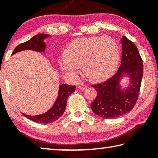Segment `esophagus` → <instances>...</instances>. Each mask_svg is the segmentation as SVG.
I'll use <instances>...</instances> for the list:
<instances>
[{"label":"esophagus","mask_w":158,"mask_h":158,"mask_svg":"<svg viewBox=\"0 0 158 158\" xmlns=\"http://www.w3.org/2000/svg\"><path fill=\"white\" fill-rule=\"evenodd\" d=\"M77 87H78L79 89H81V90H85L87 89V85L84 84H80Z\"/></svg>","instance_id":"esophagus-1"}]
</instances>
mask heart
Wrapping results in <instances>:
<instances>
[{"label": "heart", "instance_id": "heart-1", "mask_svg": "<svg viewBox=\"0 0 158 158\" xmlns=\"http://www.w3.org/2000/svg\"><path fill=\"white\" fill-rule=\"evenodd\" d=\"M60 66L68 75L76 77L80 66L90 79L98 81L114 73L119 61V49L109 36L83 37L72 42L65 51Z\"/></svg>", "mask_w": 158, "mask_h": 158}]
</instances>
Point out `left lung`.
Masks as SVG:
<instances>
[{
	"mask_svg": "<svg viewBox=\"0 0 158 158\" xmlns=\"http://www.w3.org/2000/svg\"><path fill=\"white\" fill-rule=\"evenodd\" d=\"M122 59L117 73L106 81L92 85L97 96L90 105L93 111L105 118H115L130 111L135 105L143 77V61L134 42L123 36ZM126 76L129 84L122 89L119 84Z\"/></svg>",
	"mask_w": 158,
	"mask_h": 158,
	"instance_id": "obj_1",
	"label": "left lung"
}]
</instances>
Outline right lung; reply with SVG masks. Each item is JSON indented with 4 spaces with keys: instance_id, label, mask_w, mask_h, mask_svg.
Instances as JSON below:
<instances>
[{
    "instance_id": "1",
    "label": "right lung",
    "mask_w": 158,
    "mask_h": 158,
    "mask_svg": "<svg viewBox=\"0 0 158 158\" xmlns=\"http://www.w3.org/2000/svg\"><path fill=\"white\" fill-rule=\"evenodd\" d=\"M50 35L47 34H38L32 37L28 41L23 42L22 44L15 48L13 51L12 55L15 53L21 52L23 50H33L38 52H43L46 49V44L44 40ZM76 85H70L68 84H61L59 86L58 98L56 100L54 105L52 106L49 111L44 114L37 116H29V115L21 113L23 116L28 118L31 121L39 123H51L56 121L60 116H62L65 112L67 100L69 95L75 91Z\"/></svg>"
}]
</instances>
